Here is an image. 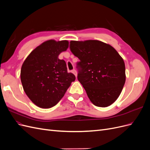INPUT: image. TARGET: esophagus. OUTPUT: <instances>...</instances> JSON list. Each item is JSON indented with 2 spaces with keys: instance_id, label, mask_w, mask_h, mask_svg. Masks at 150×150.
<instances>
[{
  "instance_id": "obj_1",
  "label": "esophagus",
  "mask_w": 150,
  "mask_h": 150,
  "mask_svg": "<svg viewBox=\"0 0 150 150\" xmlns=\"http://www.w3.org/2000/svg\"><path fill=\"white\" fill-rule=\"evenodd\" d=\"M72 72L76 76V77L77 78V75H78V73H77V71H76V69H72Z\"/></svg>"
}]
</instances>
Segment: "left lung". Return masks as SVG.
Returning <instances> with one entry per match:
<instances>
[{
	"mask_svg": "<svg viewBox=\"0 0 150 150\" xmlns=\"http://www.w3.org/2000/svg\"><path fill=\"white\" fill-rule=\"evenodd\" d=\"M71 52L79 58L78 79L95 106L107 107L121 94L126 81L122 58L110 45L96 40H71Z\"/></svg>",
	"mask_w": 150,
	"mask_h": 150,
	"instance_id": "obj_1",
	"label": "left lung"
}]
</instances>
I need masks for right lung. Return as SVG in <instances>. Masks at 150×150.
Returning <instances> with one entry per match:
<instances>
[{
  "instance_id": "obj_1",
  "label": "right lung",
  "mask_w": 150,
  "mask_h": 150,
  "mask_svg": "<svg viewBox=\"0 0 150 150\" xmlns=\"http://www.w3.org/2000/svg\"><path fill=\"white\" fill-rule=\"evenodd\" d=\"M67 40H49L30 52L22 66L21 79L27 96L35 105L50 108L64 96L75 76L58 58L68 48Z\"/></svg>"
}]
</instances>
